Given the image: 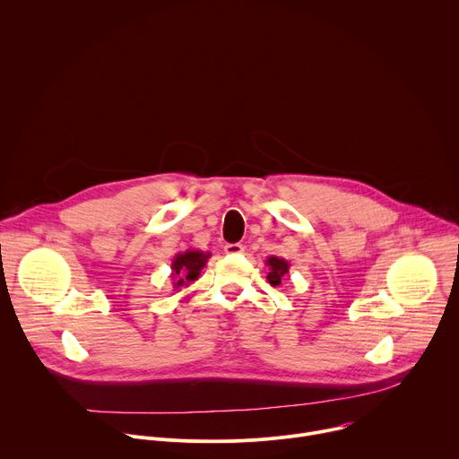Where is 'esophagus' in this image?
Returning a JSON list of instances; mask_svg holds the SVG:
<instances>
[{
  "instance_id": "obj_1",
  "label": "esophagus",
  "mask_w": 459,
  "mask_h": 459,
  "mask_svg": "<svg viewBox=\"0 0 459 459\" xmlns=\"http://www.w3.org/2000/svg\"><path fill=\"white\" fill-rule=\"evenodd\" d=\"M225 252L227 254H243L245 247L241 243H229V245H225Z\"/></svg>"
}]
</instances>
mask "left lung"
I'll return each mask as SVG.
<instances>
[{"label":"left lung","mask_w":459,"mask_h":459,"mask_svg":"<svg viewBox=\"0 0 459 459\" xmlns=\"http://www.w3.org/2000/svg\"><path fill=\"white\" fill-rule=\"evenodd\" d=\"M267 265H269V274H267V280L273 287H280L281 285V278L289 273V267L290 264L287 259L283 257H278V255H269L267 257Z\"/></svg>","instance_id":"1"}]
</instances>
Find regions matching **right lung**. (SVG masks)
Returning a JSON list of instances; mask_svg holds the SVG:
<instances>
[{
	"instance_id": "1",
	"label": "right lung",
	"mask_w": 459,
	"mask_h": 459,
	"mask_svg": "<svg viewBox=\"0 0 459 459\" xmlns=\"http://www.w3.org/2000/svg\"><path fill=\"white\" fill-rule=\"evenodd\" d=\"M209 257H211V252L194 250V248L178 252L170 264L172 287L178 290L181 287H188V283L198 280L202 269L207 265Z\"/></svg>"
}]
</instances>
